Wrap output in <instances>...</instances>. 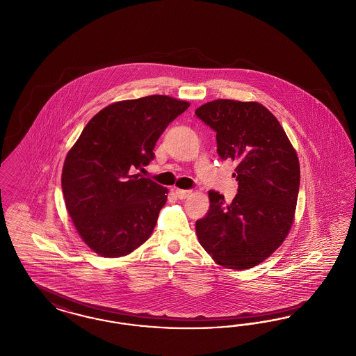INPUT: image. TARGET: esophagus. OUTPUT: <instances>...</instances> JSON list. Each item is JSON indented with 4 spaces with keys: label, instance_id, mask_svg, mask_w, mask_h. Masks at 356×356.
Here are the masks:
<instances>
[{
    "label": "esophagus",
    "instance_id": "obj_1",
    "mask_svg": "<svg viewBox=\"0 0 356 356\" xmlns=\"http://www.w3.org/2000/svg\"><path fill=\"white\" fill-rule=\"evenodd\" d=\"M175 192H176V196L179 197L180 200H185L186 197L192 195V191H186V189H176Z\"/></svg>",
    "mask_w": 356,
    "mask_h": 356
}]
</instances>
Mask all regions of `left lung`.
<instances>
[{"instance_id": "left-lung-1", "label": "left lung", "mask_w": 356, "mask_h": 356, "mask_svg": "<svg viewBox=\"0 0 356 356\" xmlns=\"http://www.w3.org/2000/svg\"><path fill=\"white\" fill-rule=\"evenodd\" d=\"M196 115L217 133V151L236 164L230 204L209 191L208 213L196 222L200 245L229 270H248L270 257L293 225L300 163L277 118L257 101L214 99Z\"/></svg>"}]
</instances>
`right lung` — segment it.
I'll list each match as a JSON object with an SVG mask.
<instances>
[{
	"mask_svg": "<svg viewBox=\"0 0 356 356\" xmlns=\"http://www.w3.org/2000/svg\"><path fill=\"white\" fill-rule=\"evenodd\" d=\"M189 105L161 95L113 102L70 148L62 172L65 208L99 257H126L154 232L168 189L134 172L155 158L160 135Z\"/></svg>",
	"mask_w": 356,
	"mask_h": 356,
	"instance_id": "1",
	"label": "right lung"
}]
</instances>
